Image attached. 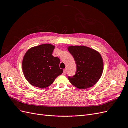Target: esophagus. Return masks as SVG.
I'll return each instance as SVG.
<instances>
[{"label":"esophagus","instance_id":"esophagus-1","mask_svg":"<svg viewBox=\"0 0 128 128\" xmlns=\"http://www.w3.org/2000/svg\"><path fill=\"white\" fill-rule=\"evenodd\" d=\"M66 69H64V72H63V74L64 75H66Z\"/></svg>","mask_w":128,"mask_h":128}]
</instances>
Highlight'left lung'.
Listing matches in <instances>:
<instances>
[{
  "label": "left lung",
  "mask_w": 128,
  "mask_h": 128,
  "mask_svg": "<svg viewBox=\"0 0 128 128\" xmlns=\"http://www.w3.org/2000/svg\"><path fill=\"white\" fill-rule=\"evenodd\" d=\"M68 50L74 58L77 67L76 74L68 76L71 84L79 89L94 86L103 72L104 62L100 54L84 46H70Z\"/></svg>",
  "instance_id": "1"
}]
</instances>
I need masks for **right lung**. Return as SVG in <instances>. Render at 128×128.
Wrapping results in <instances>:
<instances>
[{
    "label": "right lung",
    "mask_w": 128,
    "mask_h": 128,
    "mask_svg": "<svg viewBox=\"0 0 128 128\" xmlns=\"http://www.w3.org/2000/svg\"><path fill=\"white\" fill-rule=\"evenodd\" d=\"M54 48L51 44H42L29 49L25 54L22 61L23 72L31 85L46 88L62 74L63 70L59 67V58L52 56Z\"/></svg>",
    "instance_id": "add662e5"
}]
</instances>
